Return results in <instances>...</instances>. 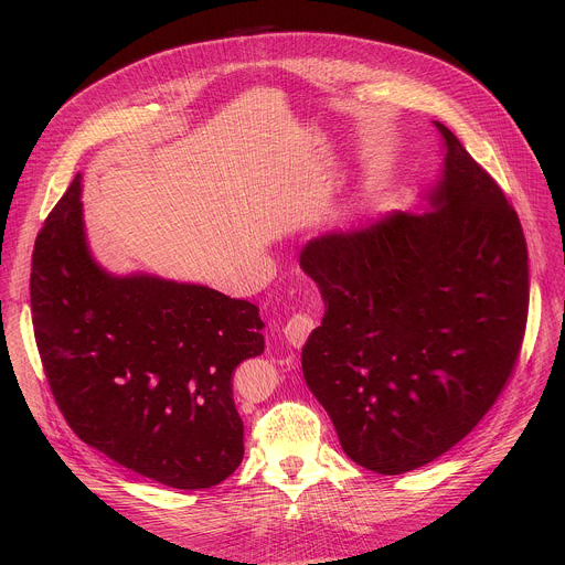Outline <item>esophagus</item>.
Masks as SVG:
<instances>
[{
  "label": "esophagus",
  "mask_w": 565,
  "mask_h": 565,
  "mask_svg": "<svg viewBox=\"0 0 565 565\" xmlns=\"http://www.w3.org/2000/svg\"><path fill=\"white\" fill-rule=\"evenodd\" d=\"M315 329V319L308 312H295L284 327V338L288 340V344H292L295 349L303 347V342L308 340V335Z\"/></svg>",
  "instance_id": "esophagus-1"
}]
</instances>
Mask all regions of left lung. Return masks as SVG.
Wrapping results in <instances>:
<instances>
[{
	"mask_svg": "<svg viewBox=\"0 0 565 565\" xmlns=\"http://www.w3.org/2000/svg\"><path fill=\"white\" fill-rule=\"evenodd\" d=\"M434 125L445 168L427 212L321 234L299 255L327 306L301 351L306 384L344 454L386 476L436 460L482 420L527 321L521 221L460 140Z\"/></svg>",
	"mask_w": 565,
	"mask_h": 565,
	"instance_id": "obj_1",
	"label": "left lung"
}]
</instances>
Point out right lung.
Wrapping results in <instances>:
<instances>
[{"instance_id":"right-lung-1","label":"right lung","mask_w":565,"mask_h":565,"mask_svg":"<svg viewBox=\"0 0 565 565\" xmlns=\"http://www.w3.org/2000/svg\"><path fill=\"white\" fill-rule=\"evenodd\" d=\"M79 181L44 221L31 266L51 393L75 436L118 465L177 490L218 486L244 460L232 373L264 353L259 308L207 286L100 268Z\"/></svg>"}]
</instances>
